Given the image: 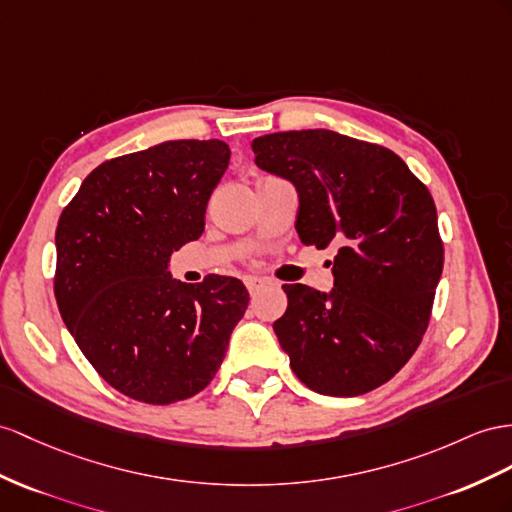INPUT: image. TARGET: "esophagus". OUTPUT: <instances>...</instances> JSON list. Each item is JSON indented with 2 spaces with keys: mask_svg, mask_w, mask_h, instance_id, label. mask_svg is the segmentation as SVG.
Returning <instances> with one entry per match:
<instances>
[{
  "mask_svg": "<svg viewBox=\"0 0 512 512\" xmlns=\"http://www.w3.org/2000/svg\"><path fill=\"white\" fill-rule=\"evenodd\" d=\"M244 283H246V287H248V292H251L253 296L259 292V290H264V287L268 285V279H264V277H246L244 279Z\"/></svg>",
  "mask_w": 512,
  "mask_h": 512,
  "instance_id": "34e87169",
  "label": "esophagus"
}]
</instances>
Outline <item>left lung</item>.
<instances>
[{"instance_id":"8db88e82","label":"left lung","mask_w":512,"mask_h":512,"mask_svg":"<svg viewBox=\"0 0 512 512\" xmlns=\"http://www.w3.org/2000/svg\"><path fill=\"white\" fill-rule=\"evenodd\" d=\"M255 164L298 192L303 244L337 246L335 285H283L272 324L294 374L322 396L352 398L396 376L426 333L443 270L437 207L400 157L331 129L253 140Z\"/></svg>"}]
</instances>
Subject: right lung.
<instances>
[{
	"label": "right lung",
	"instance_id": "right-lung-1",
	"mask_svg": "<svg viewBox=\"0 0 512 512\" xmlns=\"http://www.w3.org/2000/svg\"><path fill=\"white\" fill-rule=\"evenodd\" d=\"M229 155L222 140H166L114 157L60 214V316L103 381L138 402L205 389L248 307L238 279L192 285L168 272L170 255L201 238Z\"/></svg>",
	"mask_w": 512,
	"mask_h": 512
}]
</instances>
